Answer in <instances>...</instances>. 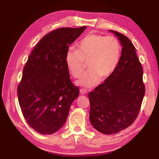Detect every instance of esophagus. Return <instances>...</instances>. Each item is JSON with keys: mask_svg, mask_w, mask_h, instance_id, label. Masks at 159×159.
Masks as SVG:
<instances>
[{"mask_svg": "<svg viewBox=\"0 0 159 159\" xmlns=\"http://www.w3.org/2000/svg\"><path fill=\"white\" fill-rule=\"evenodd\" d=\"M80 93H81V94H86L88 93V91L86 90L85 89H84V88H82V89H80Z\"/></svg>", "mask_w": 159, "mask_h": 159, "instance_id": "34e87169", "label": "esophagus"}]
</instances>
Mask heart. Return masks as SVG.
Masks as SVG:
<instances>
[{"label":"heart","instance_id":"heart-1","mask_svg":"<svg viewBox=\"0 0 159 159\" xmlns=\"http://www.w3.org/2000/svg\"><path fill=\"white\" fill-rule=\"evenodd\" d=\"M121 42L115 36L89 34L78 44L67 50L65 61L70 74L79 78L88 63L89 71L77 84L85 88L94 87L101 79L106 80L117 68L121 56Z\"/></svg>","mask_w":159,"mask_h":159}]
</instances>
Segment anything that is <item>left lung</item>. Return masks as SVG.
Segmentation results:
<instances>
[{"label":"left lung","instance_id":"obj_1","mask_svg":"<svg viewBox=\"0 0 159 159\" xmlns=\"http://www.w3.org/2000/svg\"><path fill=\"white\" fill-rule=\"evenodd\" d=\"M109 31L121 42V59L113 74L88 95L90 122L105 134H115L131 125L138 116L145 93L143 68L135 47L121 33Z\"/></svg>","mask_w":159,"mask_h":159}]
</instances>
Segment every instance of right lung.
Here are the masks:
<instances>
[{
  "instance_id": "obj_1",
  "label": "right lung",
  "mask_w": 159,
  "mask_h": 159,
  "mask_svg": "<svg viewBox=\"0 0 159 159\" xmlns=\"http://www.w3.org/2000/svg\"><path fill=\"white\" fill-rule=\"evenodd\" d=\"M86 26L60 28L43 37L24 67L17 89L26 121L34 130L51 134L64 125L80 90L70 80L66 52Z\"/></svg>"
}]
</instances>
